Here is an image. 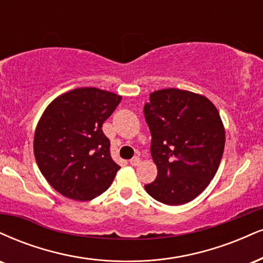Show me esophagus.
I'll use <instances>...</instances> for the list:
<instances>
[{"label": "esophagus", "instance_id": "1", "mask_svg": "<svg viewBox=\"0 0 263 263\" xmlns=\"http://www.w3.org/2000/svg\"><path fill=\"white\" fill-rule=\"evenodd\" d=\"M129 163H131V165L136 166V165H138V164L141 163V159L138 157H135V158H132L131 160H129Z\"/></svg>", "mask_w": 263, "mask_h": 263}]
</instances>
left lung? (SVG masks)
Returning <instances> with one entry per match:
<instances>
[{"label":"left lung","instance_id":"obj_1","mask_svg":"<svg viewBox=\"0 0 263 263\" xmlns=\"http://www.w3.org/2000/svg\"><path fill=\"white\" fill-rule=\"evenodd\" d=\"M143 111L158 169L145 191L167 205L195 200L210 185L223 157L226 128L217 107L201 94L166 88L149 94Z\"/></svg>","mask_w":263,"mask_h":263}]
</instances>
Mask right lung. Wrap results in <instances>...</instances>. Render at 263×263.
<instances>
[{"instance_id":"obj_1","label":"right lung","mask_w":263,"mask_h":263,"mask_svg":"<svg viewBox=\"0 0 263 263\" xmlns=\"http://www.w3.org/2000/svg\"><path fill=\"white\" fill-rule=\"evenodd\" d=\"M122 97L77 88L47 105L34 134V156L46 181L65 197L90 201L111 185L120 166L101 126Z\"/></svg>"}]
</instances>
